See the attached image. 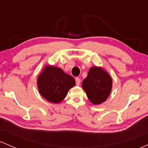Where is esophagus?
<instances>
[{"mask_svg": "<svg viewBox=\"0 0 148 148\" xmlns=\"http://www.w3.org/2000/svg\"><path fill=\"white\" fill-rule=\"evenodd\" d=\"M75 81H76V84L77 85V86H79L80 83H81V79H80L79 78L76 77V79H75Z\"/></svg>", "mask_w": 148, "mask_h": 148, "instance_id": "34e87169", "label": "esophagus"}]
</instances>
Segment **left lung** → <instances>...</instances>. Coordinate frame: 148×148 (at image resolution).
I'll return each instance as SVG.
<instances>
[{"instance_id":"obj_1","label":"left lung","mask_w":148,"mask_h":148,"mask_svg":"<svg viewBox=\"0 0 148 148\" xmlns=\"http://www.w3.org/2000/svg\"><path fill=\"white\" fill-rule=\"evenodd\" d=\"M82 87L90 101L99 104L108 98L111 92L112 79L101 67H92L83 81Z\"/></svg>"}]
</instances>
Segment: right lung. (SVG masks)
<instances>
[{
	"label": "right lung",
	"instance_id": "right-lung-1",
	"mask_svg": "<svg viewBox=\"0 0 148 148\" xmlns=\"http://www.w3.org/2000/svg\"><path fill=\"white\" fill-rule=\"evenodd\" d=\"M75 86V80L60 68L47 66L37 78V86L40 94L47 101L60 103L71 88Z\"/></svg>",
	"mask_w": 148,
	"mask_h": 148
}]
</instances>
